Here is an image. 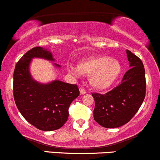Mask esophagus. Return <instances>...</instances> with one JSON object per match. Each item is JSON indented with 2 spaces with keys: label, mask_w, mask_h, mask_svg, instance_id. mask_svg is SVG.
Wrapping results in <instances>:
<instances>
[{
  "label": "esophagus",
  "mask_w": 160,
  "mask_h": 160,
  "mask_svg": "<svg viewBox=\"0 0 160 160\" xmlns=\"http://www.w3.org/2000/svg\"><path fill=\"white\" fill-rule=\"evenodd\" d=\"M80 94H81V95H84V94H86V91L85 89H83V88H80Z\"/></svg>",
  "instance_id": "esophagus-1"
}]
</instances>
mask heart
<instances>
[{
    "mask_svg": "<svg viewBox=\"0 0 160 160\" xmlns=\"http://www.w3.org/2000/svg\"><path fill=\"white\" fill-rule=\"evenodd\" d=\"M71 74L80 77V74L90 77L91 86L97 90H105L114 83L121 73V65L109 56H96L85 58L78 67L68 66Z\"/></svg>",
    "mask_w": 160,
    "mask_h": 160,
    "instance_id": "heart-1",
    "label": "heart"
}]
</instances>
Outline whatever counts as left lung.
<instances>
[{"label": "left lung", "instance_id": "obj_1", "mask_svg": "<svg viewBox=\"0 0 160 160\" xmlns=\"http://www.w3.org/2000/svg\"><path fill=\"white\" fill-rule=\"evenodd\" d=\"M130 68L121 84L106 94L92 93L94 120L104 128H118L131 120L144 102L146 80L144 65L138 57L126 50Z\"/></svg>", "mask_w": 160, "mask_h": 160}]
</instances>
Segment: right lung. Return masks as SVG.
I'll use <instances>...</instances> for the list:
<instances>
[{
	"instance_id": "obj_1",
	"label": "right lung",
	"mask_w": 160,
	"mask_h": 160,
	"mask_svg": "<svg viewBox=\"0 0 160 160\" xmlns=\"http://www.w3.org/2000/svg\"><path fill=\"white\" fill-rule=\"evenodd\" d=\"M34 58L54 62L52 52L47 48L37 47L22 57L13 73V96L16 107L29 123L43 131L58 129L68 118L71 102L80 95L76 84L56 80L41 83L34 80L30 73ZM56 68L61 66L53 63Z\"/></svg>"
}]
</instances>
